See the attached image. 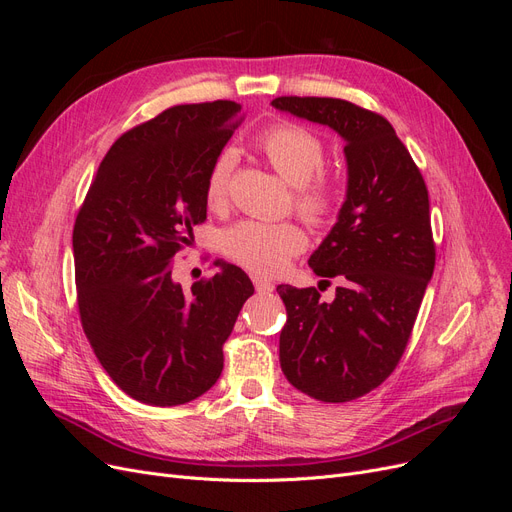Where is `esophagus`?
<instances>
[{
    "label": "esophagus",
    "instance_id": "obj_1",
    "mask_svg": "<svg viewBox=\"0 0 512 512\" xmlns=\"http://www.w3.org/2000/svg\"><path fill=\"white\" fill-rule=\"evenodd\" d=\"M252 282H254V288L258 292H273V288H275L269 280H265V277H258V275L252 277Z\"/></svg>",
    "mask_w": 512,
    "mask_h": 512
}]
</instances>
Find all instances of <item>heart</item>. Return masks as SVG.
<instances>
[{
  "label": "heart",
  "mask_w": 512,
  "mask_h": 512,
  "mask_svg": "<svg viewBox=\"0 0 512 512\" xmlns=\"http://www.w3.org/2000/svg\"><path fill=\"white\" fill-rule=\"evenodd\" d=\"M260 149L271 166L290 185L297 188V209L309 222L329 218L333 196L329 185L322 181L324 145L320 138L294 123H280L260 136ZM235 168V153H220L209 168L205 183L207 205L218 209L226 203L230 175ZM307 247V235L294 222H258L243 220L224 230L222 252L258 275L282 273L288 262Z\"/></svg>",
  "instance_id": "1"
}]
</instances>
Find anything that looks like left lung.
I'll list each match as a JSON object with an SVG mask.
<instances>
[{
  "label": "left lung",
  "mask_w": 512,
  "mask_h": 512,
  "mask_svg": "<svg viewBox=\"0 0 512 512\" xmlns=\"http://www.w3.org/2000/svg\"><path fill=\"white\" fill-rule=\"evenodd\" d=\"M331 128L344 141L346 198L309 256L320 277H339L331 303L316 288L277 286L286 305L280 363L288 382L327 404L374 391L406 350L436 265L421 170L384 117L337 98L271 102Z\"/></svg>",
  "instance_id": "8db88e82"
}]
</instances>
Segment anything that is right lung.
<instances>
[{
	"label": "right lung",
	"mask_w": 512,
	"mask_h": 512,
	"mask_svg": "<svg viewBox=\"0 0 512 512\" xmlns=\"http://www.w3.org/2000/svg\"><path fill=\"white\" fill-rule=\"evenodd\" d=\"M230 100L181 104L117 138L72 232L83 331L123 393L179 406L207 393L254 286L239 267L183 290L173 260L207 218L209 168L237 128Z\"/></svg>",
	"instance_id": "add662e5"
}]
</instances>
